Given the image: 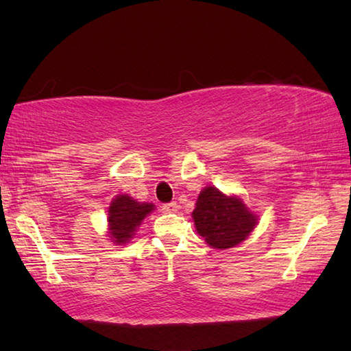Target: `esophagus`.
Masks as SVG:
<instances>
[{
	"instance_id": "esophagus-1",
	"label": "esophagus",
	"mask_w": 351,
	"mask_h": 351,
	"mask_svg": "<svg viewBox=\"0 0 351 351\" xmlns=\"http://www.w3.org/2000/svg\"><path fill=\"white\" fill-rule=\"evenodd\" d=\"M162 212L164 213H175V212H178V204L176 202L162 204Z\"/></svg>"
}]
</instances>
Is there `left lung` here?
<instances>
[{
  "instance_id": "left-lung-1",
  "label": "left lung",
  "mask_w": 351,
  "mask_h": 351,
  "mask_svg": "<svg viewBox=\"0 0 351 351\" xmlns=\"http://www.w3.org/2000/svg\"><path fill=\"white\" fill-rule=\"evenodd\" d=\"M197 233L213 248H230L244 241L258 224V216L238 196H227L208 186L193 210Z\"/></svg>"
}]
</instances>
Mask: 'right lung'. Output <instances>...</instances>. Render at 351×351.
Returning <instances> with one entry per match:
<instances>
[{"mask_svg":"<svg viewBox=\"0 0 351 351\" xmlns=\"http://www.w3.org/2000/svg\"><path fill=\"white\" fill-rule=\"evenodd\" d=\"M155 210L154 204L138 202L129 195H118L109 207V238L113 244L123 245L129 242L143 219Z\"/></svg>","mask_w":351,"mask_h":351,"instance_id":"add662e5","label":"right lung"}]
</instances>
